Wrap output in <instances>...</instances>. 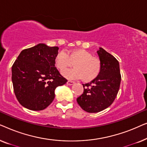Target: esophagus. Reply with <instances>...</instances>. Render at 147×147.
<instances>
[{
	"instance_id": "obj_1",
	"label": "esophagus",
	"mask_w": 147,
	"mask_h": 147,
	"mask_svg": "<svg viewBox=\"0 0 147 147\" xmlns=\"http://www.w3.org/2000/svg\"><path fill=\"white\" fill-rule=\"evenodd\" d=\"M75 84V82H73V81H67V84L69 86H71V85H74V84Z\"/></svg>"
}]
</instances>
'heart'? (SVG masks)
Wrapping results in <instances>:
<instances>
[{"instance_id":"b5f03b06","label":"heart","mask_w":147,"mask_h":147,"mask_svg":"<svg viewBox=\"0 0 147 147\" xmlns=\"http://www.w3.org/2000/svg\"><path fill=\"white\" fill-rule=\"evenodd\" d=\"M55 67L63 71L74 63L75 68L63 72V75L69 79L82 78L84 82H89L96 79L101 70L99 59L92 57L90 52L83 49H74L67 51H59L55 55Z\"/></svg>"}]
</instances>
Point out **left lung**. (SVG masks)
Listing matches in <instances>:
<instances>
[{
  "label": "left lung",
  "instance_id": "1",
  "mask_svg": "<svg viewBox=\"0 0 147 147\" xmlns=\"http://www.w3.org/2000/svg\"><path fill=\"white\" fill-rule=\"evenodd\" d=\"M97 53L101 64L99 75L90 83L82 84L84 92L77 98L80 107L90 113L102 111L113 103L121 81L118 60L102 47Z\"/></svg>",
  "mask_w": 147,
  "mask_h": 147
}]
</instances>
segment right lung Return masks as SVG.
Segmentation results:
<instances>
[{
  "label": "right lung",
  "mask_w": 147,
  "mask_h": 147,
  "mask_svg": "<svg viewBox=\"0 0 147 147\" xmlns=\"http://www.w3.org/2000/svg\"><path fill=\"white\" fill-rule=\"evenodd\" d=\"M58 47L43 43L22 51L12 66L14 92L23 107L42 110L55 98V90L65 84L64 78L55 67Z\"/></svg>",
  "instance_id": "obj_1"
}]
</instances>
